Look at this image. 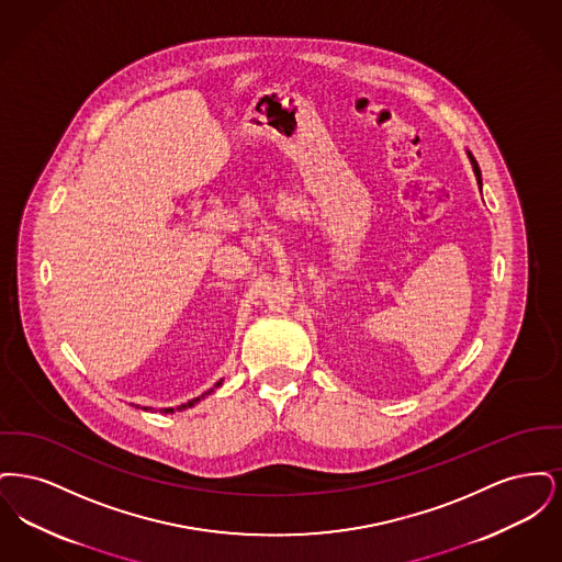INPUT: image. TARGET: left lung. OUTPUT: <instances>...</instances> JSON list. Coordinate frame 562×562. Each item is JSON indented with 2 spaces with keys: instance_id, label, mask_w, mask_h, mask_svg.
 <instances>
[{
  "instance_id": "obj_1",
  "label": "left lung",
  "mask_w": 562,
  "mask_h": 562,
  "mask_svg": "<svg viewBox=\"0 0 562 562\" xmlns=\"http://www.w3.org/2000/svg\"><path fill=\"white\" fill-rule=\"evenodd\" d=\"M468 156H470V160H472V166H474V172H476V179H479V186H481V168H479V164H476V160H474V156H472V154H468Z\"/></svg>"
}]
</instances>
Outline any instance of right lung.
Instances as JSON below:
<instances>
[{
  "mask_svg": "<svg viewBox=\"0 0 562 562\" xmlns=\"http://www.w3.org/2000/svg\"><path fill=\"white\" fill-rule=\"evenodd\" d=\"M216 385H221V383H216ZM213 392V390H211ZM211 392H206V394H211ZM206 394H202V396H198V398H193V401L186 402V404H181V406H177V408H160V413H175V411H186L189 406H193L195 402L202 401ZM145 411H147V406H143Z\"/></svg>",
  "mask_w": 562,
  "mask_h": 562,
  "instance_id": "obj_1",
  "label": "right lung"
}]
</instances>
